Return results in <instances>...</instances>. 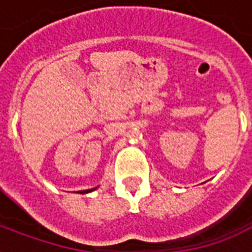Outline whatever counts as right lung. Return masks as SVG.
<instances>
[{
	"mask_svg": "<svg viewBox=\"0 0 252 252\" xmlns=\"http://www.w3.org/2000/svg\"><path fill=\"white\" fill-rule=\"evenodd\" d=\"M97 189V188H94V189H90V190H88V191H85V190H83V191H81V193H89V191H93V190H95Z\"/></svg>",
	"mask_w": 252,
	"mask_h": 252,
	"instance_id": "add662e5",
	"label": "right lung"
}]
</instances>
